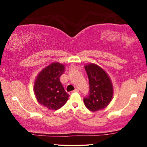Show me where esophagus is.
Instances as JSON below:
<instances>
[{"instance_id": "esophagus-1", "label": "esophagus", "mask_w": 147, "mask_h": 147, "mask_svg": "<svg viewBox=\"0 0 147 147\" xmlns=\"http://www.w3.org/2000/svg\"><path fill=\"white\" fill-rule=\"evenodd\" d=\"M79 92V90L78 89H76L75 90H74V91H71V93H74V92Z\"/></svg>"}]
</instances>
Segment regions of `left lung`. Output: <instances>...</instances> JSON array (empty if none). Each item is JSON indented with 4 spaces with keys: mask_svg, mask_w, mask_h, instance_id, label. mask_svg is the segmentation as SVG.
<instances>
[{
    "mask_svg": "<svg viewBox=\"0 0 147 147\" xmlns=\"http://www.w3.org/2000/svg\"><path fill=\"white\" fill-rule=\"evenodd\" d=\"M85 69L89 80V93L84 98L87 108L92 112L106 108L111 101L113 88L108 74L95 64H88Z\"/></svg>",
    "mask_w": 147,
    "mask_h": 147,
    "instance_id": "8db88e82",
    "label": "left lung"
}]
</instances>
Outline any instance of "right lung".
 <instances>
[{
  "instance_id": "right-lung-1",
  "label": "right lung",
  "mask_w": 147,
  "mask_h": 147,
  "mask_svg": "<svg viewBox=\"0 0 147 147\" xmlns=\"http://www.w3.org/2000/svg\"><path fill=\"white\" fill-rule=\"evenodd\" d=\"M65 67L53 63L40 72L34 85L37 101L50 110H57L67 101L69 95L64 90L59 78Z\"/></svg>"
}]
</instances>
